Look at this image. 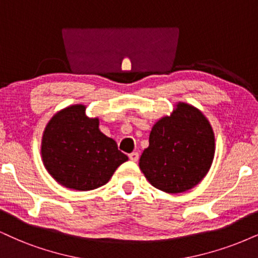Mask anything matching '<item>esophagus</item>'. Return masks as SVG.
Instances as JSON below:
<instances>
[{
  "instance_id": "34e87169",
  "label": "esophagus",
  "mask_w": 258,
  "mask_h": 258,
  "mask_svg": "<svg viewBox=\"0 0 258 258\" xmlns=\"http://www.w3.org/2000/svg\"><path fill=\"white\" fill-rule=\"evenodd\" d=\"M129 159L132 161H138V159H139V153H138V152H133V153H130L129 154Z\"/></svg>"
}]
</instances>
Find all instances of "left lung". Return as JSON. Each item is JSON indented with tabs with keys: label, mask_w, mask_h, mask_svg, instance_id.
I'll list each match as a JSON object with an SVG mask.
<instances>
[{
	"label": "left lung",
	"mask_w": 258,
	"mask_h": 258,
	"mask_svg": "<svg viewBox=\"0 0 258 258\" xmlns=\"http://www.w3.org/2000/svg\"><path fill=\"white\" fill-rule=\"evenodd\" d=\"M214 154V130L208 118L197 107L178 101L172 112L153 125L139 166L154 187L179 194L206 177Z\"/></svg>",
	"instance_id": "8db88e82"
}]
</instances>
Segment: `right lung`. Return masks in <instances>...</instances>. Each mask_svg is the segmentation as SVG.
I'll return each mask as SVG.
<instances>
[{
  "instance_id": "add662e5",
  "label": "right lung",
  "mask_w": 258,
  "mask_h": 258,
  "mask_svg": "<svg viewBox=\"0 0 258 258\" xmlns=\"http://www.w3.org/2000/svg\"><path fill=\"white\" fill-rule=\"evenodd\" d=\"M40 154L44 166L62 186L79 191L106 184L128 157L116 141L99 129V118L86 114V105L59 110L43 132Z\"/></svg>"
}]
</instances>
